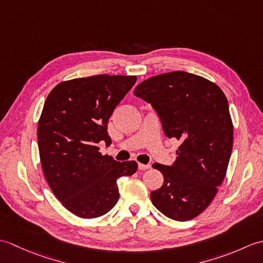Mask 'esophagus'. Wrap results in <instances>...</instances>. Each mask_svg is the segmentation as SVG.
<instances>
[{
    "mask_svg": "<svg viewBox=\"0 0 263 263\" xmlns=\"http://www.w3.org/2000/svg\"><path fill=\"white\" fill-rule=\"evenodd\" d=\"M139 170L140 171H146V170H149L150 168V165H144V164H139L138 165Z\"/></svg>",
    "mask_w": 263,
    "mask_h": 263,
    "instance_id": "1",
    "label": "esophagus"
}]
</instances>
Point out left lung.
I'll use <instances>...</instances> for the list:
<instances>
[{"label": "left lung", "instance_id": "8db88e82", "mask_svg": "<svg viewBox=\"0 0 263 263\" xmlns=\"http://www.w3.org/2000/svg\"><path fill=\"white\" fill-rule=\"evenodd\" d=\"M135 96L152 104L165 135L181 143L172 166L153 165L164 183L150 193L152 202L171 219H193L214 200L230 163L233 123L225 93L202 77L174 71L142 81Z\"/></svg>", "mask_w": 263, "mask_h": 263}]
</instances>
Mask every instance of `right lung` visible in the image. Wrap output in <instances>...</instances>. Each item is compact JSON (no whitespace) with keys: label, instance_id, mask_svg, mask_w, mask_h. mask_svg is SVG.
I'll return each mask as SVG.
<instances>
[{"label":"right lung","instance_id":"right-lung-1","mask_svg":"<svg viewBox=\"0 0 263 263\" xmlns=\"http://www.w3.org/2000/svg\"><path fill=\"white\" fill-rule=\"evenodd\" d=\"M137 81L136 76L98 74L59 83L38 122V149L49 187L66 209L97 218L120 198L117 180L135 174V160L116 161L99 153L110 144L107 123Z\"/></svg>","mask_w":263,"mask_h":263}]
</instances>
